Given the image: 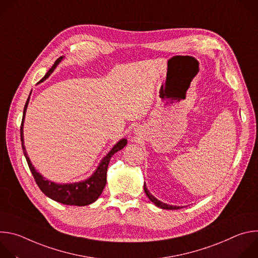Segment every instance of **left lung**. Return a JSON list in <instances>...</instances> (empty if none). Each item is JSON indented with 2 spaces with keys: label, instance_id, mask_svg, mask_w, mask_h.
I'll return each instance as SVG.
<instances>
[{
  "label": "left lung",
  "instance_id": "obj_1",
  "mask_svg": "<svg viewBox=\"0 0 258 258\" xmlns=\"http://www.w3.org/2000/svg\"><path fill=\"white\" fill-rule=\"evenodd\" d=\"M144 191H145L146 195L148 196V198L150 199V201H152L157 207H159V208H161V209H169V210H172V209H179V208H182V206H174V205H169V204L163 203V202H161L160 200H158L157 198H155V197L149 192V190L147 189V186H146L145 182H144Z\"/></svg>",
  "mask_w": 258,
  "mask_h": 258
}]
</instances>
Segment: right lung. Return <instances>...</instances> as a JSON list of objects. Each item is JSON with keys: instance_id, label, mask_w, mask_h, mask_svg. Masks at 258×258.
<instances>
[{"instance_id": "obj_1", "label": "right lung", "mask_w": 258, "mask_h": 258, "mask_svg": "<svg viewBox=\"0 0 258 258\" xmlns=\"http://www.w3.org/2000/svg\"><path fill=\"white\" fill-rule=\"evenodd\" d=\"M62 60H63V57L58 58L55 61V63L53 64V66L51 67V69L47 72V75L38 84L43 83L45 80H47L51 76V73L55 70L57 65ZM30 94H31V92H30ZM30 94L27 98V101L25 103L24 110H23V117H22V122H21V126H20V138H21L23 154L26 158L27 164H28L29 169L35 179V182L38 183L39 188L46 196H48L52 200H55L59 203H62L65 205H77V206H86V205L92 204L99 198V196L103 192V189L105 188V185L107 182V179H106L107 168H108L110 159H111V157L116 152H118L119 150L124 148L125 145L127 144V140L126 139L119 140L113 146V148L103 157V159L100 161L97 169L87 179L82 180V181L72 182V183H57L52 180H49L46 177H44L39 171H36V169L32 165V163L27 155V152L25 150V146H24L23 123H24V118H25V114H26V109H27V106L29 103Z\"/></svg>"}]
</instances>
